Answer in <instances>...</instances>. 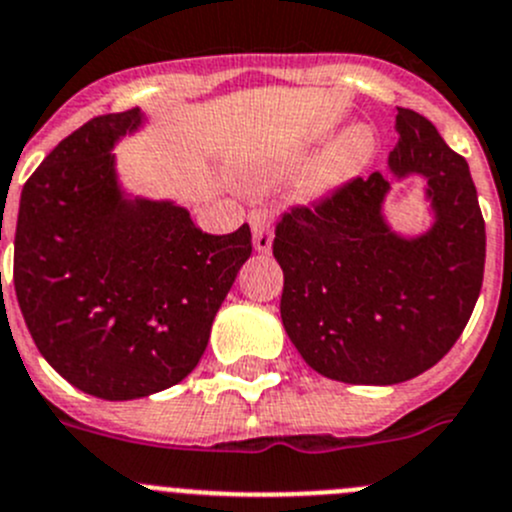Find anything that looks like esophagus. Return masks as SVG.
Masks as SVG:
<instances>
[{"label":"esophagus","instance_id":"34e87169","mask_svg":"<svg viewBox=\"0 0 512 512\" xmlns=\"http://www.w3.org/2000/svg\"><path fill=\"white\" fill-rule=\"evenodd\" d=\"M250 227H252V242H255L257 252H270L272 250V215L267 210L250 212Z\"/></svg>","mask_w":512,"mask_h":512}]
</instances>
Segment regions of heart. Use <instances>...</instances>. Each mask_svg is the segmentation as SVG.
<instances>
[{"instance_id": "1", "label": "heart", "mask_w": 512, "mask_h": 512, "mask_svg": "<svg viewBox=\"0 0 512 512\" xmlns=\"http://www.w3.org/2000/svg\"><path fill=\"white\" fill-rule=\"evenodd\" d=\"M372 157H375V135L370 132V127H365V124L347 127L335 140L327 142L317 152L315 160L310 162V167H307L305 177L300 182L302 195L310 197V200H320V197L342 190L347 182H352L357 175L365 172ZM292 162L295 160L282 162L272 172H285Z\"/></svg>"}]
</instances>
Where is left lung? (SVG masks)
Instances as JSON below:
<instances>
[{"instance_id":"1","label":"left lung","mask_w":512,"mask_h":512,"mask_svg":"<svg viewBox=\"0 0 512 512\" xmlns=\"http://www.w3.org/2000/svg\"><path fill=\"white\" fill-rule=\"evenodd\" d=\"M390 175L347 182L275 227L280 315L302 360L330 380L395 385L430 370L468 325L483 287L485 222L470 167L433 122L398 107ZM420 176L434 210L423 236L384 220L392 177Z\"/></svg>"}]
</instances>
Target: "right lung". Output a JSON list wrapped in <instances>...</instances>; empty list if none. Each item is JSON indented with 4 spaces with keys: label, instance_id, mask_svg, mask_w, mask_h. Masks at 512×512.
I'll list each match as a JSON object with an SVG mask.
<instances>
[{
    "label": "right lung",
    "instance_id": "add662e5",
    "mask_svg": "<svg viewBox=\"0 0 512 512\" xmlns=\"http://www.w3.org/2000/svg\"><path fill=\"white\" fill-rule=\"evenodd\" d=\"M142 124L135 107L64 137L24 185L14 232V290L34 345L102 400L185 380L252 252L250 225L207 235L185 207L122 190L112 150Z\"/></svg>",
    "mask_w": 512,
    "mask_h": 512
}]
</instances>
